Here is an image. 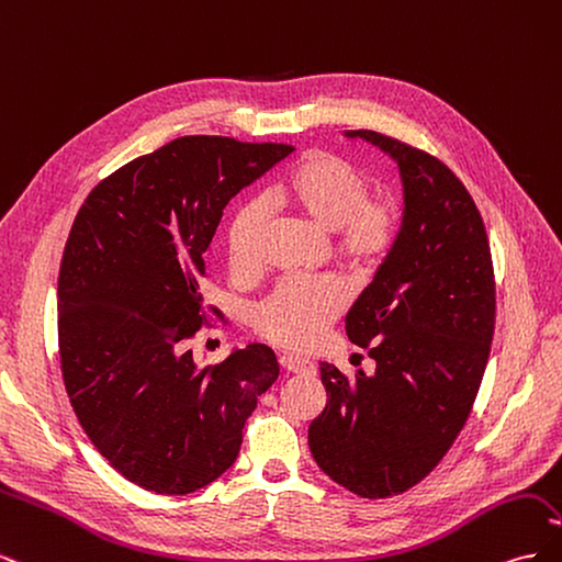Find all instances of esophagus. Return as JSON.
Listing matches in <instances>:
<instances>
[{"instance_id":"esophagus-1","label":"esophagus","mask_w":562,"mask_h":562,"mask_svg":"<svg viewBox=\"0 0 562 562\" xmlns=\"http://www.w3.org/2000/svg\"><path fill=\"white\" fill-rule=\"evenodd\" d=\"M279 366L288 372H295V375H312V372H316V366L312 361L300 359V356H288V353L281 356Z\"/></svg>"}]
</instances>
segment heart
I'll use <instances>...</instances> for the list:
<instances>
[{
    "label": "heart",
    "instance_id": "1",
    "mask_svg": "<svg viewBox=\"0 0 562 562\" xmlns=\"http://www.w3.org/2000/svg\"><path fill=\"white\" fill-rule=\"evenodd\" d=\"M274 199L314 229L330 234L333 258L356 274L375 267L394 241L398 220L394 199L370 194L361 168L330 151H312L297 161L279 182ZM262 223L260 206H246L232 220L227 260L239 274L258 267ZM342 307L345 291L335 281L293 279L260 304L255 328L281 347L304 349L316 342Z\"/></svg>",
    "mask_w": 562,
    "mask_h": 562
}]
</instances>
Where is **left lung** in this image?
<instances>
[{
	"instance_id": "obj_1",
	"label": "left lung",
	"mask_w": 562,
	"mask_h": 562,
	"mask_svg": "<svg viewBox=\"0 0 562 562\" xmlns=\"http://www.w3.org/2000/svg\"><path fill=\"white\" fill-rule=\"evenodd\" d=\"M345 135L398 164L403 220L347 314L375 372L321 363L328 403L310 450L337 485L384 499L431 473L464 427L495 333V277L483 217L443 161L375 131Z\"/></svg>"
}]
</instances>
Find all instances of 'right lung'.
I'll return each mask as SVG.
<instances>
[{
	"label": "right lung",
	"instance_id": "right-lung-1",
	"mask_svg": "<svg viewBox=\"0 0 562 562\" xmlns=\"http://www.w3.org/2000/svg\"><path fill=\"white\" fill-rule=\"evenodd\" d=\"M293 145L184 135L100 182L79 209L58 274L67 396L126 481L190 495L241 450L244 424L277 382L265 345L196 366L213 234L227 203Z\"/></svg>",
	"mask_w": 562,
	"mask_h": 562
}]
</instances>
